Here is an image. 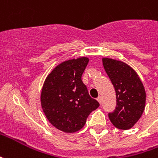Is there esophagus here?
<instances>
[{
    "mask_svg": "<svg viewBox=\"0 0 158 158\" xmlns=\"http://www.w3.org/2000/svg\"><path fill=\"white\" fill-rule=\"evenodd\" d=\"M97 100L99 101V103H100V104H101V103H102V97L99 96L98 98H97Z\"/></svg>",
    "mask_w": 158,
    "mask_h": 158,
    "instance_id": "obj_1",
    "label": "esophagus"
}]
</instances>
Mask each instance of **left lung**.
Returning <instances> with one entry per match:
<instances>
[{
	"label": "left lung",
	"instance_id": "obj_1",
	"mask_svg": "<svg viewBox=\"0 0 158 158\" xmlns=\"http://www.w3.org/2000/svg\"><path fill=\"white\" fill-rule=\"evenodd\" d=\"M106 73L114 85L116 107L109 118L116 128L129 130L140 120L146 106V90L139 75L124 62L102 58Z\"/></svg>",
	"mask_w": 158,
	"mask_h": 158
}]
</instances>
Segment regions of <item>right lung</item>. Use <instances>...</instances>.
<instances>
[{
    "label": "right lung",
    "instance_id": "right-lung-1",
    "mask_svg": "<svg viewBox=\"0 0 158 158\" xmlns=\"http://www.w3.org/2000/svg\"><path fill=\"white\" fill-rule=\"evenodd\" d=\"M89 58L68 59L47 76L41 92V106L53 127L66 133L81 130L91 112L100 104L92 99L81 77Z\"/></svg>",
    "mask_w": 158,
    "mask_h": 158
}]
</instances>
